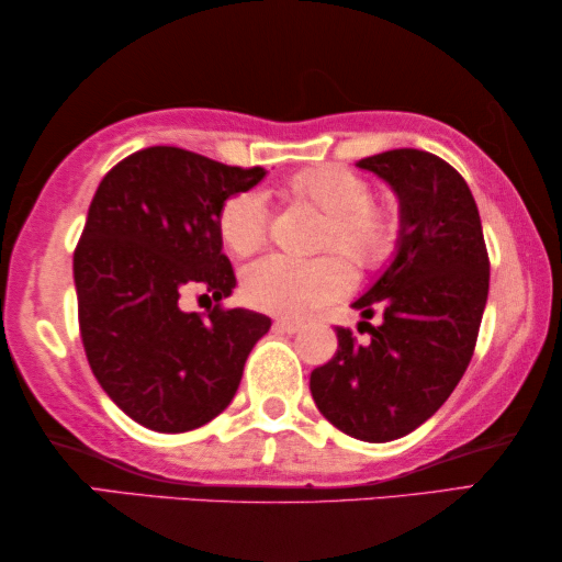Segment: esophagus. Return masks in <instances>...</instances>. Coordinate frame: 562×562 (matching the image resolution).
Segmentation results:
<instances>
[{
    "label": "esophagus",
    "instance_id": "1",
    "mask_svg": "<svg viewBox=\"0 0 562 562\" xmlns=\"http://www.w3.org/2000/svg\"><path fill=\"white\" fill-rule=\"evenodd\" d=\"M276 329H281V333H286V335H296L299 329H302L304 325L299 319H289V317H283V319H276V325H273Z\"/></svg>",
    "mask_w": 562,
    "mask_h": 562
}]
</instances>
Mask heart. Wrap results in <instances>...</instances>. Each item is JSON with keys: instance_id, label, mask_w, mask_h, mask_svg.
Here are the masks:
<instances>
[{"instance_id": "heart-1", "label": "heart", "mask_w": 562, "mask_h": 562, "mask_svg": "<svg viewBox=\"0 0 562 562\" xmlns=\"http://www.w3.org/2000/svg\"><path fill=\"white\" fill-rule=\"evenodd\" d=\"M289 194L325 214L319 250L342 251L358 268H379L394 256L402 222L391 204L375 202L368 179L345 166L306 168L289 181ZM220 240L233 256H252L268 235V202L256 189L233 194L217 214ZM352 289L348 260L268 256L245 268L243 294L263 312L302 317Z\"/></svg>"}]
</instances>
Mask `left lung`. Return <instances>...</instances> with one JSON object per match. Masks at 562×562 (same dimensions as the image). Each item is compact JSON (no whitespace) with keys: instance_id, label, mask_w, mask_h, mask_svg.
Listing matches in <instances>:
<instances>
[{"instance_id":"left-lung-1","label":"left lung","mask_w":562,"mask_h":562,"mask_svg":"<svg viewBox=\"0 0 562 562\" xmlns=\"http://www.w3.org/2000/svg\"><path fill=\"white\" fill-rule=\"evenodd\" d=\"M398 199L396 256L358 299L371 340L337 327V352L314 368L317 409L363 442L409 435L448 402L473 358L488 299V252L463 176L427 150L398 148L358 160Z\"/></svg>"}]
</instances>
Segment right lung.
Instances as JSON below:
<instances>
[{"mask_svg":"<svg viewBox=\"0 0 562 562\" xmlns=\"http://www.w3.org/2000/svg\"><path fill=\"white\" fill-rule=\"evenodd\" d=\"M263 176L260 166L153 145L99 183L74 250L79 329L99 386L137 425L189 432L225 412L271 327L266 314L220 306L237 281L217 214ZM187 288L218 304L183 313Z\"/></svg>","mask_w":562,"mask_h":562,"instance_id":"add662e5","label":"right lung"}]
</instances>
